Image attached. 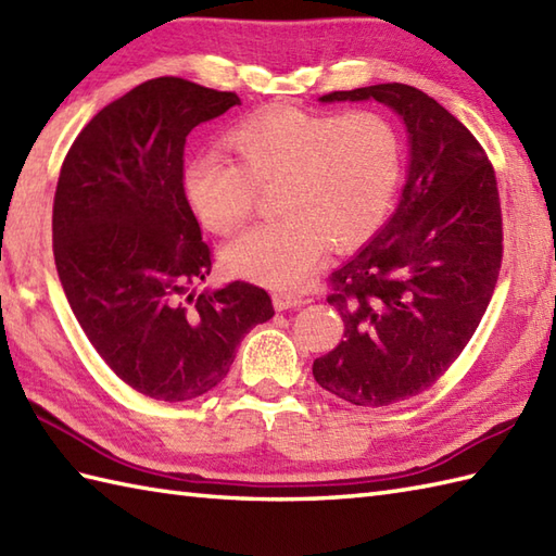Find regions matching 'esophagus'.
Instances as JSON below:
<instances>
[{
    "mask_svg": "<svg viewBox=\"0 0 556 556\" xmlns=\"http://www.w3.org/2000/svg\"><path fill=\"white\" fill-rule=\"evenodd\" d=\"M271 303H275L277 311H289V308H296V305L305 303L303 296H299V293L293 291H275L271 293Z\"/></svg>",
    "mask_w": 556,
    "mask_h": 556,
    "instance_id": "1",
    "label": "esophagus"
}]
</instances>
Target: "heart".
Here are the masks:
<instances>
[{"label": "heart", "instance_id": "1", "mask_svg": "<svg viewBox=\"0 0 556 556\" xmlns=\"http://www.w3.org/2000/svg\"><path fill=\"white\" fill-rule=\"evenodd\" d=\"M227 148L233 162L203 155L186 164L184 195L207 229L229 233L253 215L260 191L279 188L285 217L224 248L231 271L275 289L301 287L329 241L346 248L368 239L401 179L396 128L370 110H265L233 124Z\"/></svg>", "mask_w": 556, "mask_h": 556}]
</instances>
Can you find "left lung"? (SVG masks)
I'll return each instance as SVG.
<instances>
[{"label": "left lung", "instance_id": "1", "mask_svg": "<svg viewBox=\"0 0 556 556\" xmlns=\"http://www.w3.org/2000/svg\"><path fill=\"white\" fill-rule=\"evenodd\" d=\"M320 100H377L408 128L396 212L329 277L344 341L313 363L329 394L380 408L430 389L485 315L504 253L497 176L476 136L418 88L380 83Z\"/></svg>", "mask_w": 556, "mask_h": 556}]
</instances>
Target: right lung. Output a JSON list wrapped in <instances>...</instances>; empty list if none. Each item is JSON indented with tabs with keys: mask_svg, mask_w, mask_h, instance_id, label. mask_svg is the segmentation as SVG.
<instances>
[{
	"mask_svg": "<svg viewBox=\"0 0 556 556\" xmlns=\"http://www.w3.org/2000/svg\"><path fill=\"white\" fill-rule=\"evenodd\" d=\"M186 78L140 83L68 148L52 207L59 281L114 375L157 401H191L227 377L236 346L275 308L231 281L191 291L212 251L184 195L186 136L239 104Z\"/></svg>",
	"mask_w": 556,
	"mask_h": 556,
	"instance_id": "add662e5",
	"label": "right lung"
}]
</instances>
